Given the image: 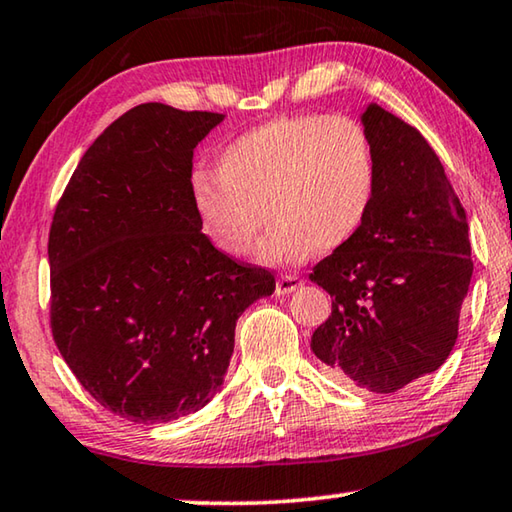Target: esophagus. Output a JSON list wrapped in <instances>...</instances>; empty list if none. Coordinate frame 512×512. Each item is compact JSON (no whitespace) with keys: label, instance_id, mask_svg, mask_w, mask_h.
I'll return each instance as SVG.
<instances>
[{"label":"esophagus","instance_id":"obj_1","mask_svg":"<svg viewBox=\"0 0 512 512\" xmlns=\"http://www.w3.org/2000/svg\"><path fill=\"white\" fill-rule=\"evenodd\" d=\"M301 283H304V279H301L297 272L281 274L279 281H276V292H279V295H288V292H295Z\"/></svg>","mask_w":512,"mask_h":512}]
</instances>
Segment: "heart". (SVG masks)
I'll return each instance as SVG.
<instances>
[{
    "mask_svg": "<svg viewBox=\"0 0 512 512\" xmlns=\"http://www.w3.org/2000/svg\"><path fill=\"white\" fill-rule=\"evenodd\" d=\"M376 183L374 142L354 117L279 115L226 142L215 174H192L190 199L201 233L226 256H245L267 215L258 258L290 265L354 238Z\"/></svg>",
    "mask_w": 512,
    "mask_h": 512,
    "instance_id": "obj_1",
    "label": "heart"
}]
</instances>
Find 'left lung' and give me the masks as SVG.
Returning a JSON list of instances; mask_svg holds the SVG:
<instances>
[{
	"label": "left lung",
	"mask_w": 512,
	"mask_h": 512,
	"mask_svg": "<svg viewBox=\"0 0 512 512\" xmlns=\"http://www.w3.org/2000/svg\"><path fill=\"white\" fill-rule=\"evenodd\" d=\"M363 124L376 197L363 229L313 267L333 304L311 349L338 381L390 395L451 354L474 263L465 211L426 138L376 104Z\"/></svg>",
	"instance_id": "obj_1"
}]
</instances>
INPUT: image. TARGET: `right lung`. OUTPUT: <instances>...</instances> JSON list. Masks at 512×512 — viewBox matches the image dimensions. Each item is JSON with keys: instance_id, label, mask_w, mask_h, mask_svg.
<instances>
[{"instance_id": "add662e5", "label": "right lung", "mask_w": 512, "mask_h": 512, "mask_svg": "<svg viewBox=\"0 0 512 512\" xmlns=\"http://www.w3.org/2000/svg\"><path fill=\"white\" fill-rule=\"evenodd\" d=\"M220 113L140 104L99 136L49 229V324L83 390L111 413L161 424L224 383L236 322L274 274L222 254L190 199L192 154Z\"/></svg>"}]
</instances>
